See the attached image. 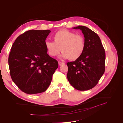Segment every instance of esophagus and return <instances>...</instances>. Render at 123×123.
<instances>
[{
	"mask_svg": "<svg viewBox=\"0 0 123 123\" xmlns=\"http://www.w3.org/2000/svg\"><path fill=\"white\" fill-rule=\"evenodd\" d=\"M64 64H65V63H64V62H58V65H59V66H62V65H64Z\"/></svg>",
	"mask_w": 123,
	"mask_h": 123,
	"instance_id": "esophagus-1",
	"label": "esophagus"
}]
</instances>
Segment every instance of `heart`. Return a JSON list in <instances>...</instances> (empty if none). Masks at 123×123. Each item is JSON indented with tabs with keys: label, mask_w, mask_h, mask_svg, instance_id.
<instances>
[{
	"label": "heart",
	"mask_w": 123,
	"mask_h": 123,
	"mask_svg": "<svg viewBox=\"0 0 123 123\" xmlns=\"http://www.w3.org/2000/svg\"><path fill=\"white\" fill-rule=\"evenodd\" d=\"M53 39L54 42L47 40L44 43L48 53L52 57L56 56L61 50V58L74 61L79 58L85 51L84 37L68 30L57 31L53 35Z\"/></svg>",
	"instance_id": "b5f03b06"
}]
</instances>
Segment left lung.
Masks as SVG:
<instances>
[{
	"mask_svg": "<svg viewBox=\"0 0 123 123\" xmlns=\"http://www.w3.org/2000/svg\"><path fill=\"white\" fill-rule=\"evenodd\" d=\"M73 28L81 30L85 49L79 58L67 63V79L77 90H88L95 86L105 72V51L99 37L94 31L83 25Z\"/></svg>",
	"mask_w": 123,
	"mask_h": 123,
	"instance_id": "1",
	"label": "left lung"
}]
</instances>
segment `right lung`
Returning <instances> with one entry per match:
<instances>
[{
  "label": "right lung",
  "mask_w": 123,
  "mask_h": 123,
  "mask_svg": "<svg viewBox=\"0 0 123 123\" xmlns=\"http://www.w3.org/2000/svg\"><path fill=\"white\" fill-rule=\"evenodd\" d=\"M51 32L29 30L18 36L11 48L8 61L11 79L25 93L45 91L58 68V62L47 54L44 46Z\"/></svg>",
  "instance_id": "1"
}]
</instances>
